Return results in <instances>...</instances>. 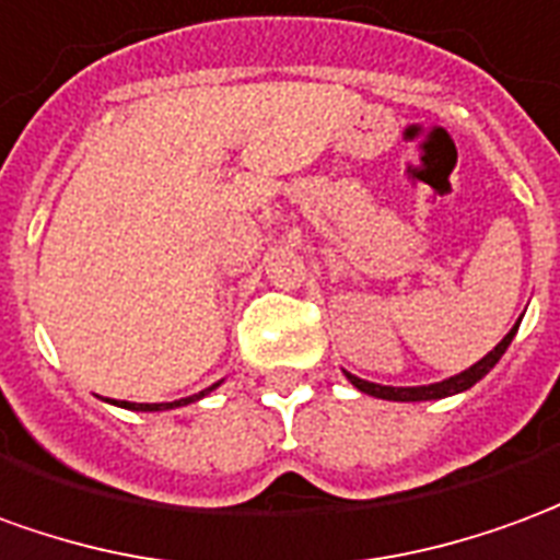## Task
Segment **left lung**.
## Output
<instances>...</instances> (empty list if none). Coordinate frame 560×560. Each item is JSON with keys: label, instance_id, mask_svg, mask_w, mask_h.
Wrapping results in <instances>:
<instances>
[{"label": "left lung", "instance_id": "8db88e82", "mask_svg": "<svg viewBox=\"0 0 560 560\" xmlns=\"http://www.w3.org/2000/svg\"><path fill=\"white\" fill-rule=\"evenodd\" d=\"M518 323H522V316H518ZM518 323L506 331L501 343L494 347L491 352H486L477 364H470L467 371L462 374L450 376V380H440V383H431V386H380V383H371V380H362V376L350 374V371H343L347 380H350L352 386L364 392V395H371V398H383V400H440V398H452V395H458V392H467L470 386H477L482 376L489 374L494 364L501 362V355L506 352V347L513 343L515 331H518Z\"/></svg>", "mask_w": 560, "mask_h": 560}]
</instances>
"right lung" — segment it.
<instances>
[{"mask_svg":"<svg viewBox=\"0 0 560 560\" xmlns=\"http://www.w3.org/2000/svg\"><path fill=\"white\" fill-rule=\"evenodd\" d=\"M220 383H223V380H220ZM220 383L201 388L198 395H189V398L168 400V404H135V400H108V404H117V407H122V410H135V413H160V410H177V407H186V404H196V400H201L205 395H210L213 388H220Z\"/></svg>","mask_w":560,"mask_h":560,"instance_id":"1","label":"right lung"}]
</instances>
